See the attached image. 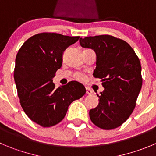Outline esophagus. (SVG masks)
Wrapping results in <instances>:
<instances>
[{"label": "esophagus", "mask_w": 156, "mask_h": 156, "mask_svg": "<svg viewBox=\"0 0 156 156\" xmlns=\"http://www.w3.org/2000/svg\"><path fill=\"white\" fill-rule=\"evenodd\" d=\"M92 93H93V92H92V90H90V88H87V94L91 95Z\"/></svg>", "instance_id": "esophagus-1"}]
</instances>
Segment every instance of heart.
<instances>
[{
    "mask_svg": "<svg viewBox=\"0 0 156 156\" xmlns=\"http://www.w3.org/2000/svg\"><path fill=\"white\" fill-rule=\"evenodd\" d=\"M73 76L76 80L80 81H83L84 79H85V75L81 73H76L74 74Z\"/></svg>",
    "mask_w": 156,
    "mask_h": 156,
    "instance_id": "obj_1",
    "label": "heart"
}]
</instances>
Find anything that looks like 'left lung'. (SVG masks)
I'll return each mask as SVG.
<instances>
[{
    "instance_id": "obj_1",
    "label": "left lung",
    "mask_w": 156,
    "mask_h": 156,
    "mask_svg": "<svg viewBox=\"0 0 156 156\" xmlns=\"http://www.w3.org/2000/svg\"><path fill=\"white\" fill-rule=\"evenodd\" d=\"M83 47L96 54L95 78L101 79L97 107L90 111L92 122L103 129H113L125 122L134 110L142 85L141 63L131 46L111 35L80 38Z\"/></svg>"
}]
</instances>
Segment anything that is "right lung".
Returning a JSON list of instances; mask_svg holds the SVG:
<instances>
[{"mask_svg":"<svg viewBox=\"0 0 156 156\" xmlns=\"http://www.w3.org/2000/svg\"><path fill=\"white\" fill-rule=\"evenodd\" d=\"M79 39L41 33L27 40L16 56L14 77L20 105L27 115L41 126L60 122L70 103L86 94L85 87L76 81L58 88L53 83L63 63V51Z\"/></svg>","mask_w":156,"mask_h":156,"instance_id":"right-lung-1","label":"right lung"}]
</instances>
